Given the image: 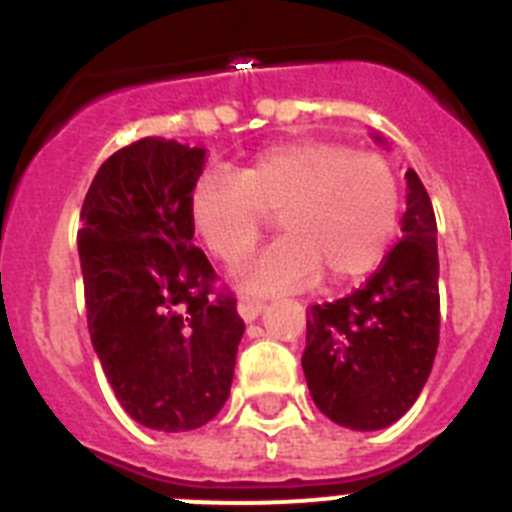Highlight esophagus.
<instances>
[{"label":"esophagus","instance_id":"esophagus-1","mask_svg":"<svg viewBox=\"0 0 512 512\" xmlns=\"http://www.w3.org/2000/svg\"><path fill=\"white\" fill-rule=\"evenodd\" d=\"M261 310H264V300H259V297H238V312H241L243 320H256L261 315Z\"/></svg>","mask_w":512,"mask_h":512}]
</instances>
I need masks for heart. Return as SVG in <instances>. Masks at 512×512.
<instances>
[{
    "label": "heart",
    "mask_w": 512,
    "mask_h": 512,
    "mask_svg": "<svg viewBox=\"0 0 512 512\" xmlns=\"http://www.w3.org/2000/svg\"><path fill=\"white\" fill-rule=\"evenodd\" d=\"M277 215L282 238L238 279L253 292L348 284L384 261L400 220V182L382 153L341 140H284L230 174L210 169L189 194V225L223 264H235Z\"/></svg>",
    "instance_id": "b5f03b06"
}]
</instances>
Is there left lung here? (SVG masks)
<instances>
[{"instance_id": "left-lung-1", "label": "left lung", "mask_w": 512, "mask_h": 512, "mask_svg": "<svg viewBox=\"0 0 512 512\" xmlns=\"http://www.w3.org/2000/svg\"><path fill=\"white\" fill-rule=\"evenodd\" d=\"M402 241L361 289L307 310L302 354L310 397L333 423L379 431L413 408L438 348L436 215L408 169Z\"/></svg>"}]
</instances>
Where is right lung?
Listing matches in <instances>:
<instances>
[{
  "instance_id": "right-lung-1",
  "label": "right lung",
  "mask_w": 512,
  "mask_h": 512,
  "mask_svg": "<svg viewBox=\"0 0 512 512\" xmlns=\"http://www.w3.org/2000/svg\"><path fill=\"white\" fill-rule=\"evenodd\" d=\"M205 151L140 138L112 153L81 205L79 259L94 351L125 413L194 431L230 395L243 320L192 243Z\"/></svg>"
}]
</instances>
